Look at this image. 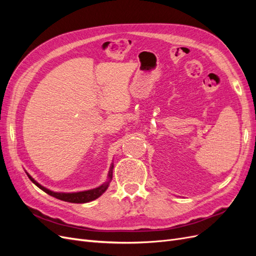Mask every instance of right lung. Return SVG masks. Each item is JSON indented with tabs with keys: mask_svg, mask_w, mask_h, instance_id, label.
<instances>
[{
	"mask_svg": "<svg viewBox=\"0 0 256 256\" xmlns=\"http://www.w3.org/2000/svg\"><path fill=\"white\" fill-rule=\"evenodd\" d=\"M113 173V164L111 166V168L109 171V180L106 182L104 184L100 186L98 188L95 189H92V190H86V191H81V192H74V193H63V192H53L47 188H44V186L38 184L32 176H30L28 173V176L30 180H32L38 188L42 189L44 192L48 193L49 196H53V198H56L60 200H65V202H69V203H78V204H82V203H88L90 202V200H94L96 198H98L102 194V193L108 189L109 187V184L112 180V174Z\"/></svg>",
	"mask_w": 256,
	"mask_h": 256,
	"instance_id": "right-lung-1",
	"label": "right lung"
}]
</instances>
